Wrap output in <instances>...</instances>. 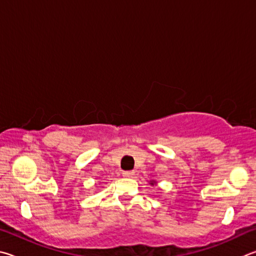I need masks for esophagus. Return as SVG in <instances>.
Returning a JSON list of instances; mask_svg holds the SVG:
<instances>
[{
	"instance_id": "esophagus-1",
	"label": "esophagus",
	"mask_w": 256,
	"mask_h": 256,
	"mask_svg": "<svg viewBox=\"0 0 256 256\" xmlns=\"http://www.w3.org/2000/svg\"><path fill=\"white\" fill-rule=\"evenodd\" d=\"M134 174H135V172H134V171H124V172H122V176H124V178H132Z\"/></svg>"
}]
</instances>
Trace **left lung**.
Returning a JSON list of instances; mask_svg holds the SVG:
<instances>
[{
    "mask_svg": "<svg viewBox=\"0 0 256 256\" xmlns=\"http://www.w3.org/2000/svg\"><path fill=\"white\" fill-rule=\"evenodd\" d=\"M150 186H156V184H158V182L154 181V180H150Z\"/></svg>",
    "mask_w": 256,
    "mask_h": 256,
    "instance_id": "left-lung-1",
    "label": "left lung"
}]
</instances>
